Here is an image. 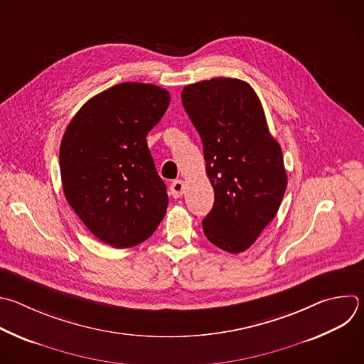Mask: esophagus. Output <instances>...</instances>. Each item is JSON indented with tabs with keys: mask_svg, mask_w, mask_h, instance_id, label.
Returning a JSON list of instances; mask_svg holds the SVG:
<instances>
[{
	"mask_svg": "<svg viewBox=\"0 0 364 364\" xmlns=\"http://www.w3.org/2000/svg\"><path fill=\"white\" fill-rule=\"evenodd\" d=\"M170 191H171L174 198H180L183 196V193H184V183L181 180L173 181L171 186H170Z\"/></svg>",
	"mask_w": 364,
	"mask_h": 364,
	"instance_id": "34e87169",
	"label": "esophagus"
}]
</instances>
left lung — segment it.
Segmentation results:
<instances>
[{
  "label": "left lung",
  "mask_w": 364,
  "mask_h": 364,
  "mask_svg": "<svg viewBox=\"0 0 364 364\" xmlns=\"http://www.w3.org/2000/svg\"><path fill=\"white\" fill-rule=\"evenodd\" d=\"M198 132L214 205L205 237L228 253L247 250L274 218L287 187L283 153L272 137L262 102L246 81L211 78L181 92Z\"/></svg>",
  "instance_id": "obj_1"
}]
</instances>
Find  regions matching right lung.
Wrapping results in <instances>:
<instances>
[{
  "label": "right lung",
  "instance_id": "1",
  "mask_svg": "<svg viewBox=\"0 0 364 364\" xmlns=\"http://www.w3.org/2000/svg\"><path fill=\"white\" fill-rule=\"evenodd\" d=\"M168 104L164 88L121 82L90 98L63 136L65 198L85 227L115 249L147 240L166 215L167 188L146 139Z\"/></svg>",
  "mask_w": 364,
  "mask_h": 364
}]
</instances>
